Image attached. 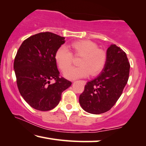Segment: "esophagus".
Wrapping results in <instances>:
<instances>
[{
  "mask_svg": "<svg viewBox=\"0 0 146 146\" xmlns=\"http://www.w3.org/2000/svg\"><path fill=\"white\" fill-rule=\"evenodd\" d=\"M82 82H84V84H86V81H84V80H83V81H82Z\"/></svg>",
  "mask_w": 146,
  "mask_h": 146,
  "instance_id": "1",
  "label": "esophagus"
}]
</instances>
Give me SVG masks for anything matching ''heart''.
Returning a JSON list of instances; mask_svg holds the SVG:
<instances>
[{"mask_svg": "<svg viewBox=\"0 0 146 146\" xmlns=\"http://www.w3.org/2000/svg\"><path fill=\"white\" fill-rule=\"evenodd\" d=\"M76 56L81 58L78 62L79 66L69 68L72 62V54L65 46H61L56 51L55 58L59 68L65 71L64 76L68 80L85 78L89 74L96 76L104 68L106 62V53L98 48L95 42L88 40H80L70 45Z\"/></svg>", "mask_w": 146, "mask_h": 146, "instance_id": "obj_1", "label": "heart"}]
</instances>
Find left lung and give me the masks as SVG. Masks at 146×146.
Returning a JSON list of instances; mask_svg holds the SVG:
<instances>
[{
  "label": "left lung",
  "mask_w": 146,
  "mask_h": 146,
  "mask_svg": "<svg viewBox=\"0 0 146 146\" xmlns=\"http://www.w3.org/2000/svg\"><path fill=\"white\" fill-rule=\"evenodd\" d=\"M106 62L101 72L87 82L79 102L83 110L89 113L106 112L121 95L129 80L130 64L126 53L115 44L106 51Z\"/></svg>",
  "instance_id": "left-lung-1"
}]
</instances>
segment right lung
<instances>
[{
	"label": "right lung",
	"mask_w": 146,
	"mask_h": 146,
	"mask_svg": "<svg viewBox=\"0 0 146 146\" xmlns=\"http://www.w3.org/2000/svg\"><path fill=\"white\" fill-rule=\"evenodd\" d=\"M65 38L41 33L24 40L15 57L13 69L19 93L37 110L48 111L59 104L61 94L72 85L59 78L55 55ZM52 79L54 84H50Z\"/></svg>",
	"instance_id": "right-lung-1"
}]
</instances>
